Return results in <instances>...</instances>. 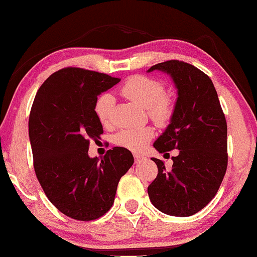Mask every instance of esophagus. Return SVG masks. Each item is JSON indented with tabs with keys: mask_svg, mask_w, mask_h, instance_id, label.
Here are the masks:
<instances>
[{
	"mask_svg": "<svg viewBox=\"0 0 257 257\" xmlns=\"http://www.w3.org/2000/svg\"><path fill=\"white\" fill-rule=\"evenodd\" d=\"M135 160H136V162H141V161L145 160V158H144V156L139 155V154H135Z\"/></svg>",
	"mask_w": 257,
	"mask_h": 257,
	"instance_id": "1",
	"label": "esophagus"
}]
</instances>
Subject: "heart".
<instances>
[{
    "label": "heart",
    "instance_id": "heart-1",
    "mask_svg": "<svg viewBox=\"0 0 257 257\" xmlns=\"http://www.w3.org/2000/svg\"><path fill=\"white\" fill-rule=\"evenodd\" d=\"M120 93L139 106L149 110L151 118L159 123H165L172 115V103L164 96V86L160 81L145 76H134L124 82ZM114 98L111 94L101 95L95 103V113L103 125L112 122ZM154 136L150 127L123 129L116 135L115 143L119 146L133 152L144 151Z\"/></svg>",
    "mask_w": 257,
    "mask_h": 257
}]
</instances>
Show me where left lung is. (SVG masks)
I'll return each mask as SVG.
<instances>
[{
  "instance_id": "8db88e82",
  "label": "left lung",
  "mask_w": 257,
  "mask_h": 257,
  "mask_svg": "<svg viewBox=\"0 0 257 257\" xmlns=\"http://www.w3.org/2000/svg\"><path fill=\"white\" fill-rule=\"evenodd\" d=\"M177 89L170 123L154 142L159 153L178 150L171 170L153 158L159 173L147 188L153 205L164 214L190 216L215 196L228 164L227 122L212 80L182 61L158 63Z\"/></svg>"
}]
</instances>
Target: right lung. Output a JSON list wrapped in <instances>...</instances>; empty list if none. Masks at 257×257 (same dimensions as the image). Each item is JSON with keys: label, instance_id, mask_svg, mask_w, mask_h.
I'll return each instance as SVG.
<instances>
[{"label": "right lung", "instance_id": "obj_1", "mask_svg": "<svg viewBox=\"0 0 257 257\" xmlns=\"http://www.w3.org/2000/svg\"><path fill=\"white\" fill-rule=\"evenodd\" d=\"M121 79L80 68L51 75L35 96L29 141L37 179L50 202L80 221L102 216L114 203L120 178L134 164L132 152L113 147L90 158L89 141L103 134L97 96Z\"/></svg>", "mask_w": 257, "mask_h": 257}]
</instances>
